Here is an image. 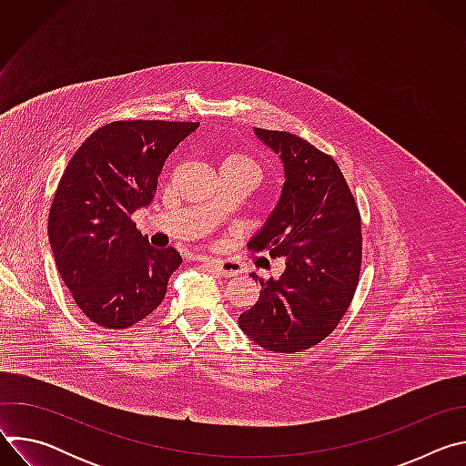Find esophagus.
<instances>
[{
    "label": "esophagus",
    "instance_id": "obj_1",
    "mask_svg": "<svg viewBox=\"0 0 466 466\" xmlns=\"http://www.w3.org/2000/svg\"><path fill=\"white\" fill-rule=\"evenodd\" d=\"M207 261L218 271V275H221L225 279L236 277V275L241 273V268L234 261H223V259H207Z\"/></svg>",
    "mask_w": 466,
    "mask_h": 466
}]
</instances>
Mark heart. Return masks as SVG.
Returning a JSON list of instances; mask_svg holds the SVG:
<instances>
[{"label":"heart","mask_w":466,"mask_h":466,"mask_svg":"<svg viewBox=\"0 0 466 466\" xmlns=\"http://www.w3.org/2000/svg\"><path fill=\"white\" fill-rule=\"evenodd\" d=\"M223 162H234V164H241V166H245V167H248L250 171H254L256 175H259V167H258V164L256 162H252L248 157H245V155H230V157H227Z\"/></svg>","instance_id":"1"}]
</instances>
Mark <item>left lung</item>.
<instances>
[{"mask_svg": "<svg viewBox=\"0 0 466 466\" xmlns=\"http://www.w3.org/2000/svg\"><path fill=\"white\" fill-rule=\"evenodd\" d=\"M284 164V186L268 223L248 248L286 258L280 279L259 280L258 302L238 319L261 349L291 354L336 329L358 288L361 218L352 191L329 155L284 130L254 128Z\"/></svg>", "mask_w": 466, "mask_h": 466, "instance_id": "8db88e82", "label": "left lung"}]
</instances>
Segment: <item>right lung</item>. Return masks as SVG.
Segmentation results:
<instances>
[{
    "label": "right lung",
    "mask_w": 466,
    "mask_h": 466,
    "mask_svg": "<svg viewBox=\"0 0 466 466\" xmlns=\"http://www.w3.org/2000/svg\"><path fill=\"white\" fill-rule=\"evenodd\" d=\"M197 127L112 121L92 132L66 166L47 234L64 284L96 324L130 328L164 300L182 258L173 247H151L130 216L153 201L166 158Z\"/></svg>",
    "instance_id": "1"
}]
</instances>
